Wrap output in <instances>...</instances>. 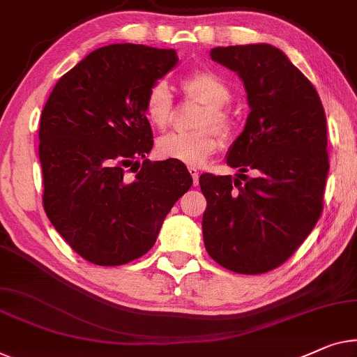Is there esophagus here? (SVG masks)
Masks as SVG:
<instances>
[{"label": "esophagus", "instance_id": "1", "mask_svg": "<svg viewBox=\"0 0 357 357\" xmlns=\"http://www.w3.org/2000/svg\"><path fill=\"white\" fill-rule=\"evenodd\" d=\"M188 170H190L191 177H193V183H195V187H196V185H198V180H199V172L195 167H190Z\"/></svg>", "mask_w": 357, "mask_h": 357}]
</instances>
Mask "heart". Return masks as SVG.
Wrapping results in <instances>:
<instances>
[{
	"label": "heart",
	"instance_id": "1",
	"mask_svg": "<svg viewBox=\"0 0 357 357\" xmlns=\"http://www.w3.org/2000/svg\"><path fill=\"white\" fill-rule=\"evenodd\" d=\"M185 93L193 100L204 105V112L201 116L199 127L213 126L217 130L227 132L230 128V116L225 105L230 101L231 91L225 80L214 72L198 70L188 75L182 82ZM174 98L169 85L159 80L149 89L144 98V116L148 122L158 130H164L172 119ZM219 138L209 128L198 132L169 133L159 138L156 144L158 156L170 159L187 166H201L211 154L219 148Z\"/></svg>",
	"mask_w": 357,
	"mask_h": 357
}]
</instances>
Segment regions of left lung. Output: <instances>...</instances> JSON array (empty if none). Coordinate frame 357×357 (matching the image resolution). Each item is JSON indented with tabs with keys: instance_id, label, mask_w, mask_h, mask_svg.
<instances>
[{
	"instance_id": "1",
	"label": "left lung",
	"mask_w": 357,
	"mask_h": 357,
	"mask_svg": "<svg viewBox=\"0 0 357 357\" xmlns=\"http://www.w3.org/2000/svg\"><path fill=\"white\" fill-rule=\"evenodd\" d=\"M211 59L238 74L251 112L227 153L238 174L199 177L204 246L222 267L256 275L283 264L317 224L327 121L316 89L275 46H217Z\"/></svg>"
}]
</instances>
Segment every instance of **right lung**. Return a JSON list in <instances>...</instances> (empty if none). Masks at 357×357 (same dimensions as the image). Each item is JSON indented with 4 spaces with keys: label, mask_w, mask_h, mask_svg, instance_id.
I'll return each mask as SVG.
<instances>
[{
    "label": "right lung",
    "mask_w": 357,
    "mask_h": 357,
    "mask_svg": "<svg viewBox=\"0 0 357 357\" xmlns=\"http://www.w3.org/2000/svg\"><path fill=\"white\" fill-rule=\"evenodd\" d=\"M177 63L175 50L102 46L61 77L41 111L45 213L93 264L122 266L146 255L193 183L185 164L146 159L153 132L144 98Z\"/></svg>",
    "instance_id": "obj_1"
}]
</instances>
